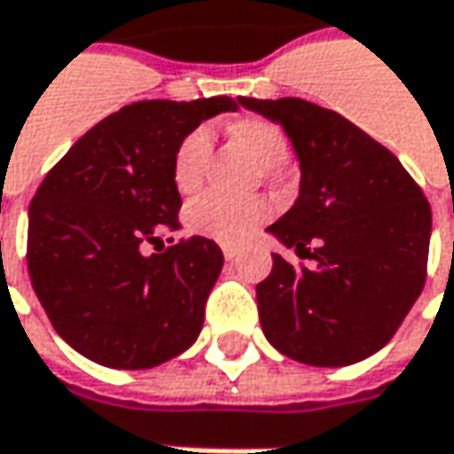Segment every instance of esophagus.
<instances>
[{"label": "esophagus", "mask_w": 454, "mask_h": 454, "mask_svg": "<svg viewBox=\"0 0 454 454\" xmlns=\"http://www.w3.org/2000/svg\"><path fill=\"white\" fill-rule=\"evenodd\" d=\"M223 256H226V261H233V258L239 256V248H233V246H226V248H223Z\"/></svg>", "instance_id": "34e87169"}]
</instances>
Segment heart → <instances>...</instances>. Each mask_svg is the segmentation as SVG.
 Returning <instances> with one entry per match:
<instances>
[{"mask_svg": "<svg viewBox=\"0 0 454 454\" xmlns=\"http://www.w3.org/2000/svg\"><path fill=\"white\" fill-rule=\"evenodd\" d=\"M228 133L233 135L243 148H248L258 163L269 170L289 160V140L271 120L239 118L228 125ZM208 153H211V133L206 128L191 130L178 143L176 155H173V183L183 196L193 193L203 183ZM269 218H271L269 203L258 198L233 200L218 193L196 198L185 211V223L193 233L218 243H228V246L246 241Z\"/></svg>", "mask_w": 454, "mask_h": 454, "instance_id": "obj_1", "label": "heart"}]
</instances>
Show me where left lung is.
<instances>
[{"label": "left lung", "instance_id": "1", "mask_svg": "<svg viewBox=\"0 0 454 454\" xmlns=\"http://www.w3.org/2000/svg\"><path fill=\"white\" fill-rule=\"evenodd\" d=\"M296 150L299 198L269 233L314 269L274 254L258 319L281 354L311 367L362 362L395 336L427 278L432 211L384 148L334 110L299 98H239Z\"/></svg>", "mask_w": 454, "mask_h": 454}]
</instances>
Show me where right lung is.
I'll return each instance as SVG.
<instances>
[{"instance_id": "right-lung-1", "label": "right lung", "mask_w": 454, "mask_h": 454, "mask_svg": "<svg viewBox=\"0 0 454 454\" xmlns=\"http://www.w3.org/2000/svg\"><path fill=\"white\" fill-rule=\"evenodd\" d=\"M239 100H143L100 120L47 173L29 203L27 269L55 332L74 352L113 369H150L200 334L223 269L211 239L163 254L143 243L176 231L178 143Z\"/></svg>"}]
</instances>
